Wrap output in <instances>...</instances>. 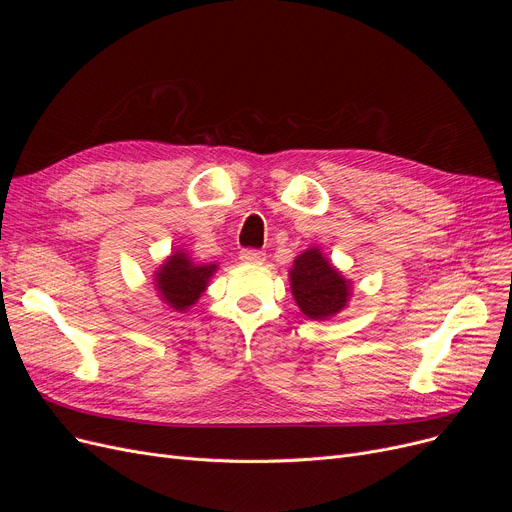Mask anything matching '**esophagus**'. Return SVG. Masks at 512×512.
<instances>
[{
	"mask_svg": "<svg viewBox=\"0 0 512 512\" xmlns=\"http://www.w3.org/2000/svg\"><path fill=\"white\" fill-rule=\"evenodd\" d=\"M240 259H242V263H263L265 261V253L257 251V249H242L240 251Z\"/></svg>",
	"mask_w": 512,
	"mask_h": 512,
	"instance_id": "1",
	"label": "esophagus"
}]
</instances>
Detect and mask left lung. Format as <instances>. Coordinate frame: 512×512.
I'll list each match as a JSON object with an SVG mask.
<instances>
[{
  "instance_id": "obj_1",
  "label": "left lung",
  "mask_w": 512,
  "mask_h": 512,
  "mask_svg": "<svg viewBox=\"0 0 512 512\" xmlns=\"http://www.w3.org/2000/svg\"><path fill=\"white\" fill-rule=\"evenodd\" d=\"M288 278L290 292L299 309L315 321L338 315L353 297V282L344 278L319 247H309L297 255Z\"/></svg>"
}]
</instances>
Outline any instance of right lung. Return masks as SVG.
I'll use <instances>...</instances> for the list:
<instances>
[{
  "instance_id": "add662e5",
  "label": "right lung",
  "mask_w": 512,
  "mask_h": 512,
  "mask_svg": "<svg viewBox=\"0 0 512 512\" xmlns=\"http://www.w3.org/2000/svg\"><path fill=\"white\" fill-rule=\"evenodd\" d=\"M215 272L218 263H197L188 251L176 249L153 274L157 297L174 311L191 309L207 290Z\"/></svg>"
}]
</instances>
